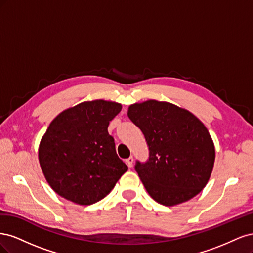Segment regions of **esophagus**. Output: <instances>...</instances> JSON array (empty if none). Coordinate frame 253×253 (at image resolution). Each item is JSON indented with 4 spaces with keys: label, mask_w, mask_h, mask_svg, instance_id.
I'll return each mask as SVG.
<instances>
[{
    "label": "esophagus",
    "mask_w": 253,
    "mask_h": 253,
    "mask_svg": "<svg viewBox=\"0 0 253 253\" xmlns=\"http://www.w3.org/2000/svg\"><path fill=\"white\" fill-rule=\"evenodd\" d=\"M126 165H127V167H128V168H132V167H133V163H134V158H133V156L128 157V158L126 160Z\"/></svg>",
    "instance_id": "obj_1"
}]
</instances>
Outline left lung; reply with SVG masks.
<instances>
[{
  "instance_id": "8db88e82",
  "label": "left lung",
  "mask_w": 253,
  "mask_h": 253,
  "mask_svg": "<svg viewBox=\"0 0 253 253\" xmlns=\"http://www.w3.org/2000/svg\"><path fill=\"white\" fill-rule=\"evenodd\" d=\"M127 116L148 144L149 158L144 163L136 160L135 170L153 200L174 206L200 193L215 159L203 122L187 110L156 100L132 104Z\"/></svg>"
}]
</instances>
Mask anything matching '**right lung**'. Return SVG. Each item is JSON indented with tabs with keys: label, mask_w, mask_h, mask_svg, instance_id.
<instances>
[{
	"label": "right lung",
	"mask_w": 253,
	"mask_h": 253,
	"mask_svg": "<svg viewBox=\"0 0 253 253\" xmlns=\"http://www.w3.org/2000/svg\"><path fill=\"white\" fill-rule=\"evenodd\" d=\"M121 104L82 102L51 121L39 147V162L49 186L65 200L91 205L108 195L125 172L108 132Z\"/></svg>",
	"instance_id": "right-lung-1"
}]
</instances>
